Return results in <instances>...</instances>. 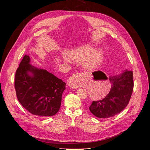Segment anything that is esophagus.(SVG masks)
I'll list each match as a JSON object with an SVG mask.
<instances>
[{
  "label": "esophagus",
  "mask_w": 150,
  "mask_h": 150,
  "mask_svg": "<svg viewBox=\"0 0 150 150\" xmlns=\"http://www.w3.org/2000/svg\"><path fill=\"white\" fill-rule=\"evenodd\" d=\"M81 78L80 74L76 73L72 75L70 77L68 81V85L70 86V88L73 89H77L79 87V82L80 79Z\"/></svg>",
  "instance_id": "esophagus-1"
}]
</instances>
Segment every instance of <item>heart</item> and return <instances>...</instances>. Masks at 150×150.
<instances>
[{
    "label": "heart",
    "mask_w": 150,
    "mask_h": 150,
    "mask_svg": "<svg viewBox=\"0 0 150 150\" xmlns=\"http://www.w3.org/2000/svg\"><path fill=\"white\" fill-rule=\"evenodd\" d=\"M68 56L63 55L62 59L69 62L70 59L73 61H82L83 66L89 70L95 69L99 67L103 62L104 52L101 49H93L90 45L78 47L68 53Z\"/></svg>",
    "instance_id": "heart-1"
}]
</instances>
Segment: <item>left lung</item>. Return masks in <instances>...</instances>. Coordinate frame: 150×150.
I'll use <instances>...</instances> for the list:
<instances>
[{"label": "left lung", "mask_w": 150, "mask_h": 150, "mask_svg": "<svg viewBox=\"0 0 150 150\" xmlns=\"http://www.w3.org/2000/svg\"><path fill=\"white\" fill-rule=\"evenodd\" d=\"M132 72L125 70L118 75L109 78L111 88L103 99L93 101L89 106L92 114L101 119H108L122 112L129 103L134 83Z\"/></svg>", "instance_id": "left-lung-1"}]
</instances>
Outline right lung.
<instances>
[{"mask_svg":"<svg viewBox=\"0 0 150 150\" xmlns=\"http://www.w3.org/2000/svg\"><path fill=\"white\" fill-rule=\"evenodd\" d=\"M30 62V58L25 55L16 72L14 87L17 98L31 114L53 116L59 110L66 83Z\"/></svg>","mask_w":150,"mask_h":150,"instance_id":"obj_1","label":"right lung"}]
</instances>
